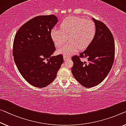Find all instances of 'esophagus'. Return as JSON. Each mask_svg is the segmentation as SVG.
<instances>
[{
	"instance_id": "esophagus-1",
	"label": "esophagus",
	"mask_w": 126,
	"mask_h": 126,
	"mask_svg": "<svg viewBox=\"0 0 126 126\" xmlns=\"http://www.w3.org/2000/svg\"><path fill=\"white\" fill-rule=\"evenodd\" d=\"M63 59H64V61H65V60L70 59V57H68V56L66 55H63Z\"/></svg>"
}]
</instances>
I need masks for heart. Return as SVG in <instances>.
I'll return each mask as SVG.
<instances>
[{"label": "heart", "instance_id": "1", "mask_svg": "<svg viewBox=\"0 0 126 126\" xmlns=\"http://www.w3.org/2000/svg\"><path fill=\"white\" fill-rule=\"evenodd\" d=\"M61 28H54L51 31V37L57 47L66 44L58 48V53L70 55L79 49L87 48L94 38L96 28L91 20L79 17H68L63 20Z\"/></svg>", "mask_w": 126, "mask_h": 126}]
</instances>
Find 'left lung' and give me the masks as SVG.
<instances>
[{
  "instance_id": "obj_1",
  "label": "left lung",
  "mask_w": 126,
  "mask_h": 126,
  "mask_svg": "<svg viewBox=\"0 0 126 126\" xmlns=\"http://www.w3.org/2000/svg\"><path fill=\"white\" fill-rule=\"evenodd\" d=\"M96 28L93 40L79 57H87L86 62L78 56L72 58L71 71L74 78L86 88L95 87L108 75L113 64L115 55L114 40L111 32L102 22L92 18Z\"/></svg>"
}]
</instances>
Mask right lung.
Instances as JSON below:
<instances>
[{
  "label": "right lung",
  "instance_id": "1",
  "mask_svg": "<svg viewBox=\"0 0 126 126\" xmlns=\"http://www.w3.org/2000/svg\"><path fill=\"white\" fill-rule=\"evenodd\" d=\"M58 21L55 15L30 20L15 37L13 56L24 79L34 87L44 88L55 79L63 62L62 55L52 56L55 47L51 29Z\"/></svg>",
  "mask_w": 126,
  "mask_h": 126
}]
</instances>
